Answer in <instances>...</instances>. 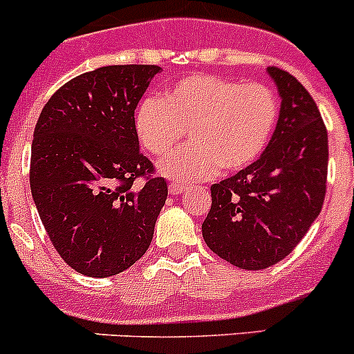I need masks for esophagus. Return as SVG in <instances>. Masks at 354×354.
I'll return each mask as SVG.
<instances>
[{
    "instance_id": "esophagus-1",
    "label": "esophagus",
    "mask_w": 354,
    "mask_h": 354,
    "mask_svg": "<svg viewBox=\"0 0 354 354\" xmlns=\"http://www.w3.org/2000/svg\"><path fill=\"white\" fill-rule=\"evenodd\" d=\"M185 190H187V187H185V185L169 183V194L171 195H181Z\"/></svg>"
}]
</instances>
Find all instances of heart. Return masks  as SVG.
Listing matches in <instances>:
<instances>
[{"mask_svg":"<svg viewBox=\"0 0 354 354\" xmlns=\"http://www.w3.org/2000/svg\"><path fill=\"white\" fill-rule=\"evenodd\" d=\"M279 116V101L262 84L217 75H190L164 97H147L135 113V133L145 151L162 156L188 131L190 144L159 160L174 183H194L250 166L266 149Z\"/></svg>","mask_w":354,"mask_h":354,"instance_id":"heart-1","label":"heart"}]
</instances>
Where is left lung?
<instances>
[{
    "instance_id": "left-lung-1",
    "label": "left lung",
    "mask_w": 354,
    "mask_h": 354,
    "mask_svg": "<svg viewBox=\"0 0 354 354\" xmlns=\"http://www.w3.org/2000/svg\"><path fill=\"white\" fill-rule=\"evenodd\" d=\"M281 97L279 118L262 156L210 187L202 224L207 246L246 270L274 266L295 250L326 198L329 140L320 111L288 71L267 68Z\"/></svg>"
}]
</instances>
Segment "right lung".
I'll return each mask as SVG.
<instances>
[{"label":"right lung","instance_id":"right-lung-1","mask_svg":"<svg viewBox=\"0 0 354 354\" xmlns=\"http://www.w3.org/2000/svg\"><path fill=\"white\" fill-rule=\"evenodd\" d=\"M156 65H111L63 85L41 111L30 156V190L42 224L71 269L109 277L151 245L167 198L140 154L135 108ZM138 176L148 178L133 189Z\"/></svg>","mask_w":354,"mask_h":354}]
</instances>
